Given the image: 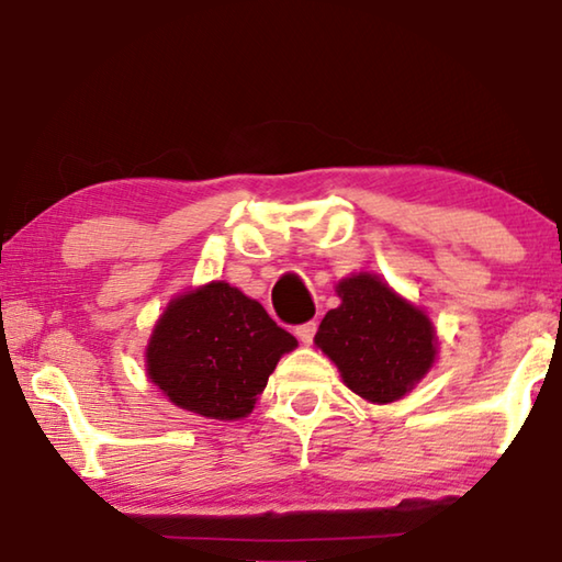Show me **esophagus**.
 Instances as JSON below:
<instances>
[{
    "mask_svg": "<svg viewBox=\"0 0 562 562\" xmlns=\"http://www.w3.org/2000/svg\"><path fill=\"white\" fill-rule=\"evenodd\" d=\"M315 331H317V322H304L297 329H294V335L302 341V345H312V339H315Z\"/></svg>",
    "mask_w": 562,
    "mask_h": 562,
    "instance_id": "esophagus-1",
    "label": "esophagus"
}]
</instances>
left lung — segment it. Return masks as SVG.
<instances>
[{"mask_svg": "<svg viewBox=\"0 0 562 562\" xmlns=\"http://www.w3.org/2000/svg\"><path fill=\"white\" fill-rule=\"evenodd\" d=\"M341 304L322 319L315 345L335 361L345 384L367 402L402 398L436 357L429 317L374 274L339 282Z\"/></svg>", "mask_w": 562, "mask_h": 562, "instance_id": "1", "label": "left lung"}]
</instances>
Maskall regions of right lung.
<instances>
[{"instance_id": "obj_1", "label": "right lung", "mask_w": 562, "mask_h": 562, "mask_svg": "<svg viewBox=\"0 0 562 562\" xmlns=\"http://www.w3.org/2000/svg\"><path fill=\"white\" fill-rule=\"evenodd\" d=\"M294 347L297 339L260 302L211 282L168 304L146 351L148 376L176 406L233 422L252 412L280 357Z\"/></svg>"}]
</instances>
